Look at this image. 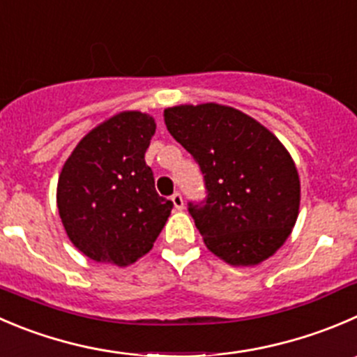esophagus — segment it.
<instances>
[{
  "label": "esophagus",
  "instance_id": "34e87169",
  "mask_svg": "<svg viewBox=\"0 0 357 357\" xmlns=\"http://www.w3.org/2000/svg\"><path fill=\"white\" fill-rule=\"evenodd\" d=\"M171 200H172V204H174V207H176V209H178V211H181L183 207H185V202H183V197H181V193H179V192L172 193Z\"/></svg>",
  "mask_w": 357,
  "mask_h": 357
}]
</instances>
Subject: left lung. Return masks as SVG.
<instances>
[{
    "label": "left lung",
    "instance_id": "1",
    "mask_svg": "<svg viewBox=\"0 0 357 357\" xmlns=\"http://www.w3.org/2000/svg\"><path fill=\"white\" fill-rule=\"evenodd\" d=\"M171 136L195 158L207 197L188 204L207 249L235 266L258 265L286 242L298 218L300 178L281 141L230 106H172Z\"/></svg>",
    "mask_w": 357,
    "mask_h": 357
}]
</instances>
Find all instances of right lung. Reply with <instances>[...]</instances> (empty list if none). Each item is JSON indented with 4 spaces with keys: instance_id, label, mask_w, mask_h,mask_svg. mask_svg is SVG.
<instances>
[{
    "instance_id": "right-lung-1",
    "label": "right lung",
    "mask_w": 357,
    "mask_h": 357,
    "mask_svg": "<svg viewBox=\"0 0 357 357\" xmlns=\"http://www.w3.org/2000/svg\"><path fill=\"white\" fill-rule=\"evenodd\" d=\"M155 129L146 113H119L86 134L62 167L59 216L73 245L94 261H137L171 214L144 162Z\"/></svg>"
}]
</instances>
